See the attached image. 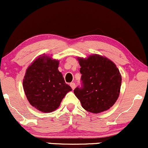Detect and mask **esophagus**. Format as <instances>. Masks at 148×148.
Here are the masks:
<instances>
[{"label":"esophagus","mask_w":148,"mask_h":148,"mask_svg":"<svg viewBox=\"0 0 148 148\" xmlns=\"http://www.w3.org/2000/svg\"><path fill=\"white\" fill-rule=\"evenodd\" d=\"M70 86L72 88V89H74L75 88V84L74 82H71V84H70Z\"/></svg>","instance_id":"obj_1"}]
</instances>
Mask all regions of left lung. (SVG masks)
<instances>
[{"mask_svg":"<svg viewBox=\"0 0 148 148\" xmlns=\"http://www.w3.org/2000/svg\"><path fill=\"white\" fill-rule=\"evenodd\" d=\"M82 87H76L75 95L84 110L99 113L110 109L118 99L122 76L115 64L105 56L93 54L78 58Z\"/></svg>","mask_w":148,"mask_h":148,"instance_id":"left-lung-1","label":"left lung"}]
</instances>
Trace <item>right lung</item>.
Here are the masks:
<instances>
[{"label": "right lung", "instance_id": "add662e5", "mask_svg": "<svg viewBox=\"0 0 148 148\" xmlns=\"http://www.w3.org/2000/svg\"><path fill=\"white\" fill-rule=\"evenodd\" d=\"M59 61L42 54L28 67L23 87L33 107L42 112H51L59 106L68 92L72 90L58 70Z\"/></svg>", "mask_w": 148, "mask_h": 148}]
</instances>
